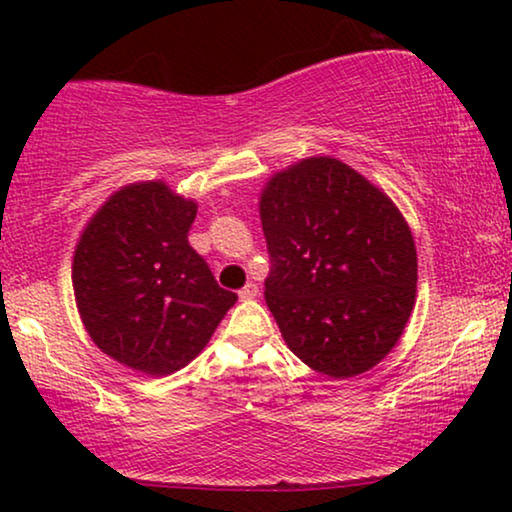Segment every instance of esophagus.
<instances>
[{
	"instance_id": "34e87169",
	"label": "esophagus",
	"mask_w": 512,
	"mask_h": 512,
	"mask_svg": "<svg viewBox=\"0 0 512 512\" xmlns=\"http://www.w3.org/2000/svg\"><path fill=\"white\" fill-rule=\"evenodd\" d=\"M256 296H258V286L254 282H247L240 289V298L242 300H251V298H256Z\"/></svg>"
}]
</instances>
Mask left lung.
<instances>
[{"instance_id":"left-lung-1","label":"left lung","mask_w":512,"mask_h":512,"mask_svg":"<svg viewBox=\"0 0 512 512\" xmlns=\"http://www.w3.org/2000/svg\"><path fill=\"white\" fill-rule=\"evenodd\" d=\"M265 303L286 345L328 377L366 373L415 305L417 251L394 202L335 158H307L261 195Z\"/></svg>"}]
</instances>
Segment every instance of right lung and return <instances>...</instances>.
Segmentation results:
<instances>
[{"label":"right lung","instance_id":"1","mask_svg":"<svg viewBox=\"0 0 512 512\" xmlns=\"http://www.w3.org/2000/svg\"><path fill=\"white\" fill-rule=\"evenodd\" d=\"M198 207L160 181L132 184L83 230L72 282L86 331L111 359L170 375L195 359L237 293L191 247Z\"/></svg>","mask_w":512,"mask_h":512}]
</instances>
